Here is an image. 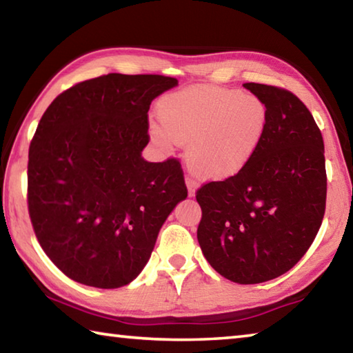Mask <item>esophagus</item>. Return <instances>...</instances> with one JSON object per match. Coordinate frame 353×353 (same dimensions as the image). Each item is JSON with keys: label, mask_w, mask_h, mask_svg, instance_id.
<instances>
[{"label": "esophagus", "mask_w": 353, "mask_h": 353, "mask_svg": "<svg viewBox=\"0 0 353 353\" xmlns=\"http://www.w3.org/2000/svg\"><path fill=\"white\" fill-rule=\"evenodd\" d=\"M185 182H187L188 194H190V196H194L196 190H198V182H196L194 179H191V177H187V179H185Z\"/></svg>", "instance_id": "esophagus-1"}]
</instances>
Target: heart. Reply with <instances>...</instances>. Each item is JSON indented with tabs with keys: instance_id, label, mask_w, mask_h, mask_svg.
Instances as JSON below:
<instances>
[{
	"instance_id": "b5f03b06",
	"label": "heart",
	"mask_w": 353,
	"mask_h": 353,
	"mask_svg": "<svg viewBox=\"0 0 353 353\" xmlns=\"http://www.w3.org/2000/svg\"><path fill=\"white\" fill-rule=\"evenodd\" d=\"M159 126L149 134L159 146L187 145L194 174L235 176L246 168L266 132L268 109L250 93L223 87H194L166 94L157 104Z\"/></svg>"
}]
</instances>
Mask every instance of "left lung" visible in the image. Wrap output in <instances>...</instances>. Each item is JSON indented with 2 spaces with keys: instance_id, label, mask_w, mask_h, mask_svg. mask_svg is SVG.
<instances>
[{
  "instance_id": "left-lung-1",
  "label": "left lung",
  "mask_w": 353,
  "mask_h": 353,
  "mask_svg": "<svg viewBox=\"0 0 353 353\" xmlns=\"http://www.w3.org/2000/svg\"><path fill=\"white\" fill-rule=\"evenodd\" d=\"M268 109V126L246 168L196 191L198 241L230 282L261 283L305 255L325 213L324 140L307 105L282 87L246 82Z\"/></svg>"
}]
</instances>
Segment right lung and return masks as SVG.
<instances>
[{"label": "right lung", "instance_id": "obj_1", "mask_svg": "<svg viewBox=\"0 0 353 353\" xmlns=\"http://www.w3.org/2000/svg\"><path fill=\"white\" fill-rule=\"evenodd\" d=\"M176 85L162 74H104L67 88L41 117L29 146V218L41 249L74 282H132L187 198L177 159H141L151 101Z\"/></svg>", "mask_w": 353, "mask_h": 353}]
</instances>
